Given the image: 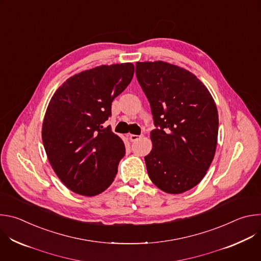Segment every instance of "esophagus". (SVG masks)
Listing matches in <instances>:
<instances>
[{
	"instance_id": "esophagus-1",
	"label": "esophagus",
	"mask_w": 261,
	"mask_h": 261,
	"mask_svg": "<svg viewBox=\"0 0 261 261\" xmlns=\"http://www.w3.org/2000/svg\"><path fill=\"white\" fill-rule=\"evenodd\" d=\"M142 135H135V134H128V138L130 141H136L139 138H141Z\"/></svg>"
}]
</instances>
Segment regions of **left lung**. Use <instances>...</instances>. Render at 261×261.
Masks as SVG:
<instances>
[{
  "instance_id": "1",
  "label": "left lung",
  "mask_w": 261,
  "mask_h": 261,
  "mask_svg": "<svg viewBox=\"0 0 261 261\" xmlns=\"http://www.w3.org/2000/svg\"><path fill=\"white\" fill-rule=\"evenodd\" d=\"M136 76L151 104L153 148L147 174L162 191L192 189L214 159L219 118L207 88L190 71L162 61L137 62Z\"/></svg>"
}]
</instances>
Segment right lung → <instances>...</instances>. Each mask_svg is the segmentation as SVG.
<instances>
[{"instance_id":"add662e5","label":"right lung","mask_w":261,"mask_h":261,"mask_svg":"<svg viewBox=\"0 0 261 261\" xmlns=\"http://www.w3.org/2000/svg\"><path fill=\"white\" fill-rule=\"evenodd\" d=\"M133 74L132 63L101 65L69 77L51 97L42 141L53 169L72 192L95 196L114 181L125 144L102 124Z\"/></svg>"}]
</instances>
